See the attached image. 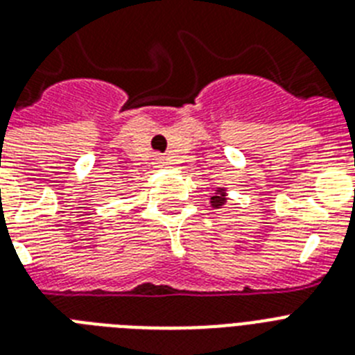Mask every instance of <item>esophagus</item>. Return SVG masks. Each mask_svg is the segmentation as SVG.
<instances>
[{"label": "esophagus", "instance_id": "obj_1", "mask_svg": "<svg viewBox=\"0 0 355 355\" xmlns=\"http://www.w3.org/2000/svg\"><path fill=\"white\" fill-rule=\"evenodd\" d=\"M159 159H162V162H163V157H159Z\"/></svg>", "mask_w": 355, "mask_h": 355}]
</instances>
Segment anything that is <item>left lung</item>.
<instances>
[{
	"label": "left lung",
	"instance_id": "8db88e82",
	"mask_svg": "<svg viewBox=\"0 0 355 355\" xmlns=\"http://www.w3.org/2000/svg\"><path fill=\"white\" fill-rule=\"evenodd\" d=\"M211 207L214 208H220L226 202V190L224 189H217L215 196H211Z\"/></svg>",
	"mask_w": 355,
	"mask_h": 355
}]
</instances>
